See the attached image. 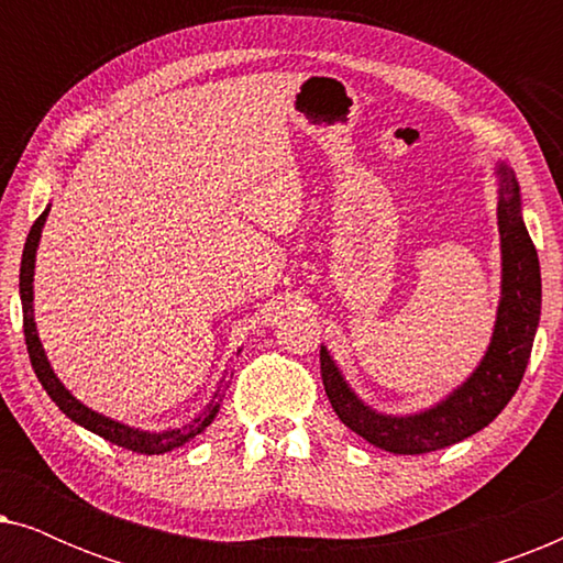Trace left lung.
<instances>
[{
    "label": "left lung",
    "mask_w": 563,
    "mask_h": 563,
    "mask_svg": "<svg viewBox=\"0 0 563 563\" xmlns=\"http://www.w3.org/2000/svg\"><path fill=\"white\" fill-rule=\"evenodd\" d=\"M499 241H503V299L487 356L449 399L433 410L389 418L361 402L349 389L325 349H320V374L338 418L353 433L389 453H430L453 445L487 428L518 391L541 318V266L536 245L520 218V189L512 172L499 166Z\"/></svg>",
    "instance_id": "left-lung-1"
}]
</instances>
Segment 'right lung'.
<instances>
[{
	"instance_id": "add662e5",
	"label": "right lung",
	"mask_w": 563,
	"mask_h": 563,
	"mask_svg": "<svg viewBox=\"0 0 563 563\" xmlns=\"http://www.w3.org/2000/svg\"><path fill=\"white\" fill-rule=\"evenodd\" d=\"M45 218H48V210H45L41 218L33 222V228H30L27 241H25V251H22L20 299H22V330H25V345H27V353H30V364H33V372L37 376V382L43 384V389L48 391V397L58 405V410L64 412L66 418L79 422V426L91 430V433L102 435L104 441H110L114 445H122V449H128V451L148 453V456H153V453L172 451V449H176V445L187 443L189 438L202 433V430L212 422L214 415H218L220 405H210L202 418H197L195 422H191V426L181 428V430H166V433H145V430H133V428L122 426V422H114L110 418H104V415H99L95 410H89V407H84L79 399L68 395V389L56 379V374H53L48 358H45L43 345H41V341H37L35 320H33V268H35V251H37V241H41V230H43ZM222 389H225V384H222L214 397H222Z\"/></svg>"
}]
</instances>
